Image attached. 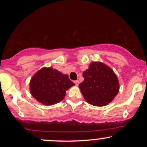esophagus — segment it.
I'll use <instances>...</instances> for the list:
<instances>
[{
	"mask_svg": "<svg viewBox=\"0 0 147 147\" xmlns=\"http://www.w3.org/2000/svg\"><path fill=\"white\" fill-rule=\"evenodd\" d=\"M75 84H76V86H78L79 84V82L78 80H77V81H75Z\"/></svg>",
	"mask_w": 147,
	"mask_h": 147,
	"instance_id": "34e87169",
	"label": "esophagus"
}]
</instances>
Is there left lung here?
I'll return each instance as SVG.
<instances>
[{
	"label": "left lung",
	"instance_id": "left-lung-1",
	"mask_svg": "<svg viewBox=\"0 0 147 147\" xmlns=\"http://www.w3.org/2000/svg\"><path fill=\"white\" fill-rule=\"evenodd\" d=\"M83 77L84 82L79 87L88 104L104 106L112 102L119 92L117 75L105 63L92 61L83 72Z\"/></svg>",
	"mask_w": 147,
	"mask_h": 147
}]
</instances>
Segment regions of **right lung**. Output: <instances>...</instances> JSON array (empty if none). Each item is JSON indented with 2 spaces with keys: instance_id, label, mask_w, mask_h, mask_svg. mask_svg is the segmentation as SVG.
<instances>
[{
  "instance_id": "right-lung-1",
  "label": "right lung",
  "mask_w": 147,
  "mask_h": 147,
  "mask_svg": "<svg viewBox=\"0 0 147 147\" xmlns=\"http://www.w3.org/2000/svg\"><path fill=\"white\" fill-rule=\"evenodd\" d=\"M75 85L68 75L52 67H43L32 77L30 90L34 98L41 104L53 105L63 100L67 90Z\"/></svg>"
}]
</instances>
